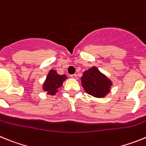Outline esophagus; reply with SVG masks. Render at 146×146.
<instances>
[{
    "mask_svg": "<svg viewBox=\"0 0 146 146\" xmlns=\"http://www.w3.org/2000/svg\"><path fill=\"white\" fill-rule=\"evenodd\" d=\"M70 77H72V78H73V79H74V80H77V74H71Z\"/></svg>",
    "mask_w": 146,
    "mask_h": 146,
    "instance_id": "obj_1",
    "label": "esophagus"
}]
</instances>
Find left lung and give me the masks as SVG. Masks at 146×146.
<instances>
[{
    "mask_svg": "<svg viewBox=\"0 0 146 146\" xmlns=\"http://www.w3.org/2000/svg\"><path fill=\"white\" fill-rule=\"evenodd\" d=\"M81 81L85 91L96 98L104 97L110 91L113 85L111 80L95 66L83 72Z\"/></svg>",
    "mask_w": 146,
    "mask_h": 146,
    "instance_id": "left-lung-1",
    "label": "left lung"
}]
</instances>
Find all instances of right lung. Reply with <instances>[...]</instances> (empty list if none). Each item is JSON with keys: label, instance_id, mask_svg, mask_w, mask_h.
<instances>
[{"label": "right lung", "instance_id": "obj_1", "mask_svg": "<svg viewBox=\"0 0 146 146\" xmlns=\"http://www.w3.org/2000/svg\"><path fill=\"white\" fill-rule=\"evenodd\" d=\"M66 79H67L66 74L60 75L56 71L51 69L43 84V90L47 91L49 95H55V93L58 91V88L61 87L63 82L66 80Z\"/></svg>", "mask_w": 146, "mask_h": 146}]
</instances>
